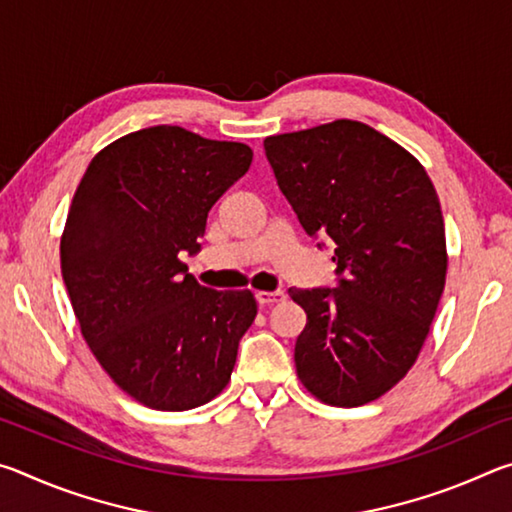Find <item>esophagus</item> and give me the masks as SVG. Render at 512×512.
<instances>
[{
	"instance_id": "esophagus-1",
	"label": "esophagus",
	"mask_w": 512,
	"mask_h": 512,
	"mask_svg": "<svg viewBox=\"0 0 512 512\" xmlns=\"http://www.w3.org/2000/svg\"><path fill=\"white\" fill-rule=\"evenodd\" d=\"M255 298L262 307H271L275 302H282L287 296H284V291H257Z\"/></svg>"
}]
</instances>
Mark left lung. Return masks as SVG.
<instances>
[{"mask_svg":"<svg viewBox=\"0 0 512 512\" xmlns=\"http://www.w3.org/2000/svg\"><path fill=\"white\" fill-rule=\"evenodd\" d=\"M264 151L307 235L332 239L339 275L336 289H289L307 314L298 377L325 404H368L411 370L443 296L436 189L409 151L352 119L266 137Z\"/></svg>","mask_w":512,"mask_h":512,"instance_id":"obj_1","label":"left lung"}]
</instances>
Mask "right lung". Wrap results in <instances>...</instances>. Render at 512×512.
Segmentation results:
<instances>
[{"label":"right lung","instance_id":"1","mask_svg":"<svg viewBox=\"0 0 512 512\" xmlns=\"http://www.w3.org/2000/svg\"><path fill=\"white\" fill-rule=\"evenodd\" d=\"M250 146L151 126L94 155L69 207L60 268L85 343L110 379L155 411H189L228 386L250 291L187 273L207 212L248 171Z\"/></svg>","mask_w":512,"mask_h":512}]
</instances>
